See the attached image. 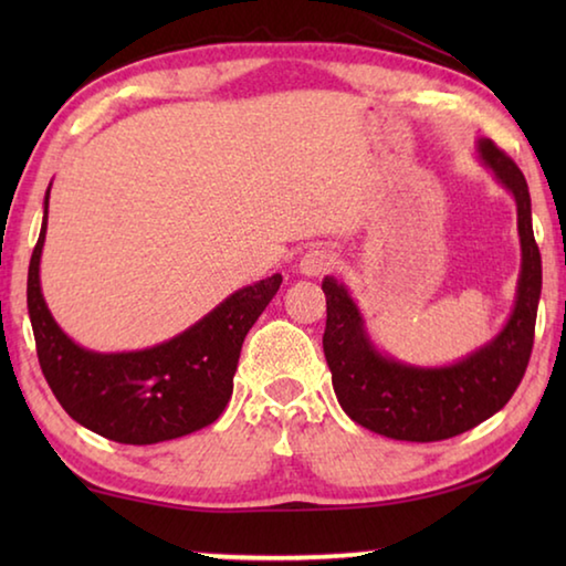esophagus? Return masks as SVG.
Segmentation results:
<instances>
[{"instance_id":"obj_1","label":"esophagus","mask_w":566,"mask_h":566,"mask_svg":"<svg viewBox=\"0 0 566 566\" xmlns=\"http://www.w3.org/2000/svg\"><path fill=\"white\" fill-rule=\"evenodd\" d=\"M334 262V256L329 249L324 247H312L300 260V274L304 276H319L322 272H327Z\"/></svg>"}]
</instances>
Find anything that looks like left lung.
<instances>
[{"label":"left lung","mask_w":566,"mask_h":566,"mask_svg":"<svg viewBox=\"0 0 566 566\" xmlns=\"http://www.w3.org/2000/svg\"><path fill=\"white\" fill-rule=\"evenodd\" d=\"M474 149L479 161L514 197L522 247L510 319L490 342L442 367L401 361L377 347L344 282L334 274L322 280L327 294L322 344L334 395L349 419L375 434L401 442H439L462 434L512 399L530 364L542 294V256L532 232L530 187L520 167L492 139H476Z\"/></svg>","instance_id":"obj_1"}]
</instances>
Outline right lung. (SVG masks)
<instances>
[{
  "label": "right lung",
  "mask_w": 566,
  "mask_h": 566,
  "mask_svg": "<svg viewBox=\"0 0 566 566\" xmlns=\"http://www.w3.org/2000/svg\"><path fill=\"white\" fill-rule=\"evenodd\" d=\"M50 189L27 276V310L44 379L66 415L119 444H157L212 424L232 397L247 332L280 290L282 274L232 292L189 329L155 347L87 349L56 324L42 294Z\"/></svg>",
  "instance_id": "obj_1"
}]
</instances>
